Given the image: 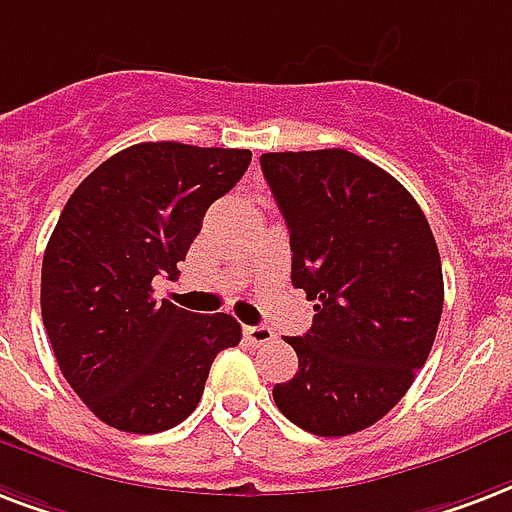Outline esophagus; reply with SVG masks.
I'll list each match as a JSON object with an SVG mask.
<instances>
[{"instance_id":"esophagus-1","label":"esophagus","mask_w":512,"mask_h":512,"mask_svg":"<svg viewBox=\"0 0 512 512\" xmlns=\"http://www.w3.org/2000/svg\"><path fill=\"white\" fill-rule=\"evenodd\" d=\"M244 338H247L252 346H265V343H273L276 341V333H273L271 327L265 325H247L244 327Z\"/></svg>"}]
</instances>
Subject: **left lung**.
Here are the masks:
<instances>
[{
	"label": "left lung",
	"mask_w": 512,
	"mask_h": 512,
	"mask_svg": "<svg viewBox=\"0 0 512 512\" xmlns=\"http://www.w3.org/2000/svg\"><path fill=\"white\" fill-rule=\"evenodd\" d=\"M265 182L290 228L292 284L314 325L287 338L298 373L276 408L319 438L376 424L411 389L443 314V268L421 206L349 150L265 152Z\"/></svg>",
	"instance_id": "obj_1"
}]
</instances>
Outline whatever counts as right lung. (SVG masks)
I'll return each instance as SVG.
<instances>
[{"mask_svg":"<svg viewBox=\"0 0 512 512\" xmlns=\"http://www.w3.org/2000/svg\"><path fill=\"white\" fill-rule=\"evenodd\" d=\"M249 161V150L134 144L66 201L42 257V322L69 386L109 427H177L204 395L214 357L241 341L230 314L155 300L152 279L177 273L206 209Z\"/></svg>","mask_w":512,"mask_h":512,"instance_id":"add662e5","label":"right lung"}]
</instances>
